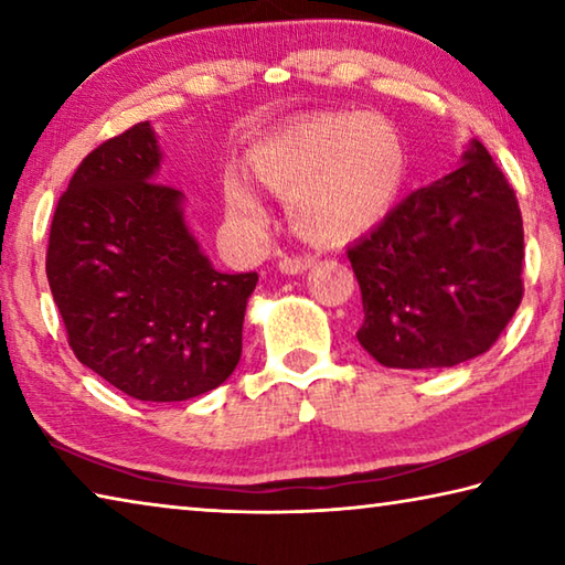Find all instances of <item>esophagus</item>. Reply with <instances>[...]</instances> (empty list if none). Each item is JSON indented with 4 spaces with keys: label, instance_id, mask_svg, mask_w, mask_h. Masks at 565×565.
<instances>
[{
    "label": "esophagus",
    "instance_id": "obj_1",
    "mask_svg": "<svg viewBox=\"0 0 565 565\" xmlns=\"http://www.w3.org/2000/svg\"><path fill=\"white\" fill-rule=\"evenodd\" d=\"M317 264L313 256H281L279 259V271L281 274H303L306 269Z\"/></svg>",
    "mask_w": 565,
    "mask_h": 565
}]
</instances>
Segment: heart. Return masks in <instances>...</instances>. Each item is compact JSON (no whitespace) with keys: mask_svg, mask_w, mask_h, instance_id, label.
<instances>
[{"mask_svg":"<svg viewBox=\"0 0 565 565\" xmlns=\"http://www.w3.org/2000/svg\"><path fill=\"white\" fill-rule=\"evenodd\" d=\"M248 167L289 196L296 232L337 244L369 232L394 206L406 177V145L379 114H321L259 141L248 151ZM224 202L236 224H264L259 191L238 171H226Z\"/></svg>","mask_w":565,"mask_h":565,"instance_id":"heart-1","label":"heart"}]
</instances>
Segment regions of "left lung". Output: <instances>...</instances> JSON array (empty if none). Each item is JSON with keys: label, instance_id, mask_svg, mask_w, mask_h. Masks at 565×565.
Masks as SVG:
<instances>
[{"label": "left lung", "instance_id": "left-lung-1", "mask_svg": "<svg viewBox=\"0 0 565 565\" xmlns=\"http://www.w3.org/2000/svg\"><path fill=\"white\" fill-rule=\"evenodd\" d=\"M347 254L363 301L356 339L388 369L481 356L523 299L519 199L478 139L461 167L411 191Z\"/></svg>", "mask_w": 565, "mask_h": 565}]
</instances>
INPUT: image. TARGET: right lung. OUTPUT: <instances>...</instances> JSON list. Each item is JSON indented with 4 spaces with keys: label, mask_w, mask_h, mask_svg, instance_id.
<instances>
[{
    "label": "right lung",
    "mask_w": 565,
    "mask_h": 565,
    "mask_svg": "<svg viewBox=\"0 0 565 565\" xmlns=\"http://www.w3.org/2000/svg\"><path fill=\"white\" fill-rule=\"evenodd\" d=\"M149 121L104 141L56 204L46 279L74 356L139 401L222 386L242 359L259 274L216 271L189 232L184 194L159 184Z\"/></svg>",
    "instance_id": "obj_1"
}]
</instances>
